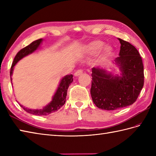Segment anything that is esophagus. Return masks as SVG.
Here are the masks:
<instances>
[{"label":"esophagus","instance_id":"34e87169","mask_svg":"<svg viewBox=\"0 0 156 156\" xmlns=\"http://www.w3.org/2000/svg\"><path fill=\"white\" fill-rule=\"evenodd\" d=\"M82 73H83L82 69H78V70H77L74 73V76H79L80 75H81Z\"/></svg>","mask_w":156,"mask_h":156}]
</instances>
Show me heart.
<instances>
[{
  "mask_svg": "<svg viewBox=\"0 0 156 156\" xmlns=\"http://www.w3.org/2000/svg\"><path fill=\"white\" fill-rule=\"evenodd\" d=\"M105 55H108L112 51V48L110 45H105V43L101 40L92 41L84 47V51L88 54L94 55L101 50Z\"/></svg>",
  "mask_w": 156,
  "mask_h": 156,
  "instance_id": "1",
  "label": "heart"
}]
</instances>
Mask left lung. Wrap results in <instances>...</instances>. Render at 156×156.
Listing matches in <instances>:
<instances>
[{
	"label": "left lung",
	"mask_w": 156,
	"mask_h": 156,
	"mask_svg": "<svg viewBox=\"0 0 156 156\" xmlns=\"http://www.w3.org/2000/svg\"><path fill=\"white\" fill-rule=\"evenodd\" d=\"M121 44L119 57L114 59L120 74L102 68H92L90 94L99 108L114 111L136 101L144 83V65L137 49L130 43L118 38Z\"/></svg>",
	"instance_id": "1"
}]
</instances>
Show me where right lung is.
<instances>
[{"mask_svg":"<svg viewBox=\"0 0 156 156\" xmlns=\"http://www.w3.org/2000/svg\"><path fill=\"white\" fill-rule=\"evenodd\" d=\"M42 41H43V39H37V40L33 41L31 44H30L29 45L26 46L25 48L21 49V50L16 54V56L14 58V61H13L12 64L11 71H10L11 80H12L11 76L12 75L14 67L16 64V63H17L19 60H21L22 58L25 57V56L31 54L32 53H34L35 51L37 50V49L39 48V46H40ZM72 82H73L72 74L66 75L64 76V77H63L61 79L60 82H59L57 90H56L54 97L52 98L51 101L49 102L48 105L45 106V107L42 109H31V108H25L21 105H20V106H21V107L24 109L26 112H27L29 113L34 115L45 116V115L51 114L52 112L57 111L58 109L60 108L62 106L65 104L66 100V96H67L68 88L69 87V84H70Z\"/></svg>","mask_w":156,"mask_h":156,"instance_id":"right-lung-1","label":"right lung"}]
</instances>
